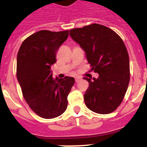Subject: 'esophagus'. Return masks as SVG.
<instances>
[{
  "label": "esophagus",
  "instance_id": "1",
  "mask_svg": "<svg viewBox=\"0 0 147 147\" xmlns=\"http://www.w3.org/2000/svg\"><path fill=\"white\" fill-rule=\"evenodd\" d=\"M81 79H82V78H79V77H78V78H75V82H80V80H81Z\"/></svg>",
  "mask_w": 147,
  "mask_h": 147
}]
</instances>
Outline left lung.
Wrapping results in <instances>:
<instances>
[{
  "instance_id": "8db88e82",
  "label": "left lung",
  "mask_w": 147,
  "mask_h": 147,
  "mask_svg": "<svg viewBox=\"0 0 147 147\" xmlns=\"http://www.w3.org/2000/svg\"><path fill=\"white\" fill-rule=\"evenodd\" d=\"M69 35L84 50L91 71L99 74L93 80L83 78L89 82L86 106L102 115L114 112L129 83V58L124 42L112 29L96 23L72 29Z\"/></svg>"
}]
</instances>
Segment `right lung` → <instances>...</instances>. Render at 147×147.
Segmentation results:
<instances>
[{"label":"right lung","mask_w":147,"mask_h":147,"mask_svg":"<svg viewBox=\"0 0 147 147\" xmlns=\"http://www.w3.org/2000/svg\"><path fill=\"white\" fill-rule=\"evenodd\" d=\"M69 30H40L26 38L17 55V79L23 97L40 117L53 119L67 107V96L75 79L53 78L50 68L56 63L60 46L67 39Z\"/></svg>","instance_id":"obj_1"}]
</instances>
